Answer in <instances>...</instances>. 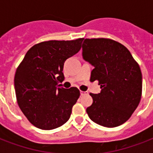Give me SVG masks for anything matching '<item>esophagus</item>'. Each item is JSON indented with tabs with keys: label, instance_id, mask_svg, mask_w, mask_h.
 Segmentation results:
<instances>
[{
	"label": "esophagus",
	"instance_id": "1",
	"mask_svg": "<svg viewBox=\"0 0 153 153\" xmlns=\"http://www.w3.org/2000/svg\"><path fill=\"white\" fill-rule=\"evenodd\" d=\"M80 94H81L82 96H83V95H86L88 93H87L86 91H80Z\"/></svg>",
	"mask_w": 153,
	"mask_h": 153
}]
</instances>
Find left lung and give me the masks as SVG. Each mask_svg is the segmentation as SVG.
<instances>
[{"instance_id":"8db88e82","label":"left lung","mask_w":153,"mask_h":153,"mask_svg":"<svg viewBox=\"0 0 153 153\" xmlns=\"http://www.w3.org/2000/svg\"><path fill=\"white\" fill-rule=\"evenodd\" d=\"M82 58L94 68L91 81L98 82L101 92L90 94L93 103L86 109L89 117L104 127L125 123L140 103L142 74L128 49L113 39H86Z\"/></svg>"}]
</instances>
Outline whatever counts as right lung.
<instances>
[{
	"label": "right lung",
	"instance_id": "add662e5",
	"mask_svg": "<svg viewBox=\"0 0 153 153\" xmlns=\"http://www.w3.org/2000/svg\"><path fill=\"white\" fill-rule=\"evenodd\" d=\"M83 39L50 40L37 44L26 53L14 78L16 96L21 111L36 128L51 130L69 120L79 98L76 87H59L63 65L81 49Z\"/></svg>",
	"mask_w": 153,
	"mask_h": 153
}]
</instances>
